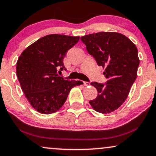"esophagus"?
Segmentation results:
<instances>
[{
	"instance_id": "esophagus-1",
	"label": "esophagus",
	"mask_w": 156,
	"mask_h": 156,
	"mask_svg": "<svg viewBox=\"0 0 156 156\" xmlns=\"http://www.w3.org/2000/svg\"><path fill=\"white\" fill-rule=\"evenodd\" d=\"M83 83H84V86H90V83L89 82H83Z\"/></svg>"
}]
</instances>
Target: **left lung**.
I'll list each match as a JSON object with an SVG mask.
<instances>
[{
  "label": "left lung",
  "mask_w": 156,
  "mask_h": 156,
  "mask_svg": "<svg viewBox=\"0 0 156 156\" xmlns=\"http://www.w3.org/2000/svg\"><path fill=\"white\" fill-rule=\"evenodd\" d=\"M80 40L98 66L105 68L103 74L108 79L105 84L91 83L98 95L89 103L98 113H112L125 102L136 79L140 63L138 49L128 37L116 32L93 33Z\"/></svg>",
  "instance_id": "1"
}]
</instances>
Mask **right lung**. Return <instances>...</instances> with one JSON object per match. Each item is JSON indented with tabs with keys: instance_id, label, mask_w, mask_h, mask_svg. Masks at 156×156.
Segmentation results:
<instances>
[{
	"instance_id": "obj_1",
	"label": "right lung",
	"mask_w": 156,
	"mask_h": 156,
	"mask_svg": "<svg viewBox=\"0 0 156 156\" xmlns=\"http://www.w3.org/2000/svg\"><path fill=\"white\" fill-rule=\"evenodd\" d=\"M79 36L51 34L27 47L18 58L16 74L31 106L42 114L55 113L63 106L70 90L80 80H65L58 72L66 70L63 58Z\"/></svg>"
}]
</instances>
